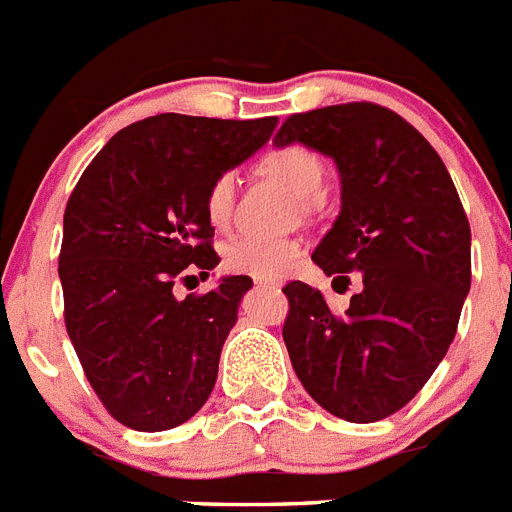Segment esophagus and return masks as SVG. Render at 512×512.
Here are the masks:
<instances>
[{"label": "esophagus", "mask_w": 512, "mask_h": 512, "mask_svg": "<svg viewBox=\"0 0 512 512\" xmlns=\"http://www.w3.org/2000/svg\"><path fill=\"white\" fill-rule=\"evenodd\" d=\"M255 284L260 286V289H278L276 281H263V278H260V281H255Z\"/></svg>", "instance_id": "esophagus-1"}]
</instances>
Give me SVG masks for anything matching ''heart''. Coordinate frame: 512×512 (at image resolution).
<instances>
[{"label":"heart","instance_id":"b5f03b06","mask_svg":"<svg viewBox=\"0 0 512 512\" xmlns=\"http://www.w3.org/2000/svg\"><path fill=\"white\" fill-rule=\"evenodd\" d=\"M257 170L263 176L276 178L299 199H315L321 194L326 170L321 157L313 149L297 141L270 147L260 160ZM236 186L234 176L228 170H220L218 176L207 184L205 191V213L215 228H226L234 213ZM302 257V244L289 236H239L228 244L223 252V263L228 270L252 278H281L286 276Z\"/></svg>","mask_w":512,"mask_h":512}]
</instances>
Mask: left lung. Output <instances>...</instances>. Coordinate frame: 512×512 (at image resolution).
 <instances>
[{
    "instance_id": "obj_1",
    "label": "left lung",
    "mask_w": 512,
    "mask_h": 512,
    "mask_svg": "<svg viewBox=\"0 0 512 512\" xmlns=\"http://www.w3.org/2000/svg\"><path fill=\"white\" fill-rule=\"evenodd\" d=\"M278 144L334 157L342 213L313 263L363 289L334 313L318 289L289 281L284 344L321 407L350 423L402 410L450 350L471 289V226L442 157L402 115L373 102L294 112Z\"/></svg>"
}]
</instances>
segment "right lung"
I'll return each mask as SVG.
<instances>
[{
    "label": "right lung",
    "instance_id": "obj_1",
    "mask_svg": "<svg viewBox=\"0 0 512 512\" xmlns=\"http://www.w3.org/2000/svg\"><path fill=\"white\" fill-rule=\"evenodd\" d=\"M276 118L162 112L107 141L62 218L65 328L91 389L136 431L181 426L205 405L249 276L176 297L220 263L207 184L265 144Z\"/></svg>",
    "mask_w": 512,
    "mask_h": 512
}]
</instances>
